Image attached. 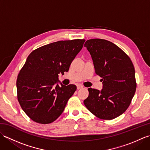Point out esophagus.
<instances>
[{
	"label": "esophagus",
	"mask_w": 150,
	"mask_h": 150,
	"mask_svg": "<svg viewBox=\"0 0 150 150\" xmlns=\"http://www.w3.org/2000/svg\"><path fill=\"white\" fill-rule=\"evenodd\" d=\"M83 88V86L81 85H77V90H79V89H82Z\"/></svg>",
	"instance_id": "obj_1"
}]
</instances>
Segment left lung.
Listing matches in <instances>:
<instances>
[{
	"label": "left lung",
	"mask_w": 150,
	"mask_h": 150,
	"mask_svg": "<svg viewBox=\"0 0 150 150\" xmlns=\"http://www.w3.org/2000/svg\"><path fill=\"white\" fill-rule=\"evenodd\" d=\"M84 46L91 56L95 73L102 78L103 88H88L89 96L84 104L99 119H113L128 109L135 95L134 66L128 55L110 41L90 39Z\"/></svg>",
	"instance_id": "obj_1"
}]
</instances>
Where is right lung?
<instances>
[{"instance_id": "1", "label": "right lung", "mask_w": 150, "mask_h": 150, "mask_svg": "<svg viewBox=\"0 0 150 150\" xmlns=\"http://www.w3.org/2000/svg\"><path fill=\"white\" fill-rule=\"evenodd\" d=\"M84 42L58 41L33 50L28 57L18 75L17 89L18 103L31 120L49 124L62 114L77 86H59V74L68 71Z\"/></svg>"}]
</instances>
